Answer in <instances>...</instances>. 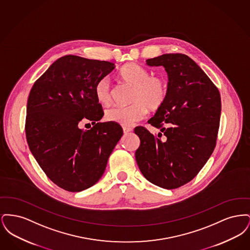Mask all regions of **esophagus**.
Here are the masks:
<instances>
[{
	"label": "esophagus",
	"mask_w": 250,
	"mask_h": 250,
	"mask_svg": "<svg viewBox=\"0 0 250 250\" xmlns=\"http://www.w3.org/2000/svg\"><path fill=\"white\" fill-rule=\"evenodd\" d=\"M123 131H124L125 134H127V133H129V132H132L133 128H132V127H128V126H124V127H123Z\"/></svg>",
	"instance_id": "34e87169"
}]
</instances>
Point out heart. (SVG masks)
I'll use <instances>...</instances> for the list:
<instances>
[{
  "instance_id": "b5f03b06",
  "label": "heart",
  "mask_w": 250,
  "mask_h": 250,
  "mask_svg": "<svg viewBox=\"0 0 250 250\" xmlns=\"http://www.w3.org/2000/svg\"><path fill=\"white\" fill-rule=\"evenodd\" d=\"M123 83L132 88L130 105L108 108L105 119L121 125L129 126L143 119L148 109L156 111L166 103L169 85L163 75L150 76V72L137 63H127L117 74ZM94 95L98 104L107 106L111 101V90L106 79H100L94 87Z\"/></svg>"
}]
</instances>
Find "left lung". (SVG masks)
I'll return each mask as SVG.
<instances>
[{
    "label": "left lung",
    "instance_id": "obj_1",
    "mask_svg": "<svg viewBox=\"0 0 250 250\" xmlns=\"http://www.w3.org/2000/svg\"><path fill=\"white\" fill-rule=\"evenodd\" d=\"M146 63L165 67L169 93L165 105L148 121L159 133L143 126L134 129L141 141L136 161L149 182L173 189L190 182L212 155L221 98L216 86L188 55L163 54Z\"/></svg>",
    "mask_w": 250,
    "mask_h": 250
}]
</instances>
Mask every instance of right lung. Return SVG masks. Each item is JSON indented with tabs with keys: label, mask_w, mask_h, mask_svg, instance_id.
I'll use <instances>...</instances> for the list:
<instances>
[{
	"label": "right lung",
	"mask_w": 250,
	"mask_h": 250,
	"mask_svg": "<svg viewBox=\"0 0 250 250\" xmlns=\"http://www.w3.org/2000/svg\"><path fill=\"white\" fill-rule=\"evenodd\" d=\"M114 67L106 61L66 55L32 87L25 123L27 143L46 175L64 190L80 192L97 183L123 136L118 124L97 123L104 112L94 95L95 83ZM83 119L94 126L81 130Z\"/></svg>",
	"instance_id": "obj_1"
}]
</instances>
